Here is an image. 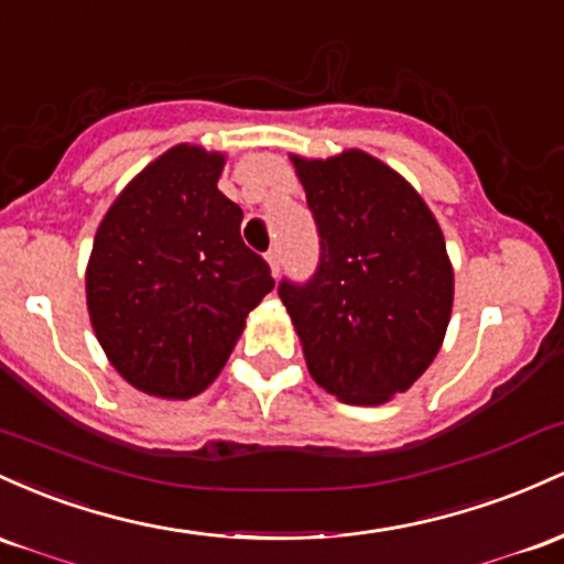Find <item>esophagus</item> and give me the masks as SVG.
Here are the masks:
<instances>
[{
	"label": "esophagus",
	"mask_w": 564,
	"mask_h": 564,
	"mask_svg": "<svg viewBox=\"0 0 564 564\" xmlns=\"http://www.w3.org/2000/svg\"><path fill=\"white\" fill-rule=\"evenodd\" d=\"M265 261H269V269H271V274H280V269H282V250L280 248H271L269 252H265Z\"/></svg>",
	"instance_id": "34e87169"
}]
</instances>
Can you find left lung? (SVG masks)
<instances>
[{
  "label": "left lung",
  "instance_id": "1",
  "mask_svg": "<svg viewBox=\"0 0 564 564\" xmlns=\"http://www.w3.org/2000/svg\"><path fill=\"white\" fill-rule=\"evenodd\" d=\"M319 231L308 282L280 299L308 372L349 404H381L432 365L453 312V265L421 194L376 156H290Z\"/></svg>",
  "mask_w": 564,
  "mask_h": 564
}]
</instances>
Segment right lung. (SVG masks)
Segmentation results:
<instances>
[{
	"mask_svg": "<svg viewBox=\"0 0 564 564\" xmlns=\"http://www.w3.org/2000/svg\"><path fill=\"white\" fill-rule=\"evenodd\" d=\"M226 156L178 143L132 178L95 234L85 290L119 376L162 400L205 391L271 293L242 242V210L218 192Z\"/></svg>",
	"mask_w": 564,
	"mask_h": 564,
	"instance_id": "add662e5",
	"label": "right lung"
}]
</instances>
